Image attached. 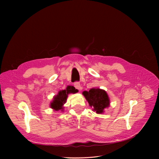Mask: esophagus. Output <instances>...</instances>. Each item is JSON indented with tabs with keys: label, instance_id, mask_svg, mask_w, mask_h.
Returning a JSON list of instances; mask_svg holds the SVG:
<instances>
[{
	"label": "esophagus",
	"instance_id": "esophagus-1",
	"mask_svg": "<svg viewBox=\"0 0 159 159\" xmlns=\"http://www.w3.org/2000/svg\"><path fill=\"white\" fill-rule=\"evenodd\" d=\"M74 86H75V87L76 88V89H80V88H81V86H80V84L79 82H75L74 83Z\"/></svg>",
	"mask_w": 159,
	"mask_h": 159
}]
</instances>
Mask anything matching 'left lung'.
Wrapping results in <instances>:
<instances>
[{"label": "left lung", "mask_w": 159, "mask_h": 159, "mask_svg": "<svg viewBox=\"0 0 159 159\" xmlns=\"http://www.w3.org/2000/svg\"><path fill=\"white\" fill-rule=\"evenodd\" d=\"M82 94L87 101L89 106L97 114H102L104 109L110 106V100L107 93L99 88H92L89 91H84Z\"/></svg>", "instance_id": "1"}]
</instances>
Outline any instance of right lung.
I'll return each mask as SVG.
<instances>
[{
	"label": "right lung",
	"instance_id": "add662e5",
	"mask_svg": "<svg viewBox=\"0 0 159 159\" xmlns=\"http://www.w3.org/2000/svg\"><path fill=\"white\" fill-rule=\"evenodd\" d=\"M78 92L79 90L75 89L74 86L68 85L66 89L60 90L58 94L53 97L52 101L50 102V107L56 111L59 110L63 111V105L66 103L68 95L70 94H75Z\"/></svg>",
	"mask_w": 159,
	"mask_h": 159
}]
</instances>
